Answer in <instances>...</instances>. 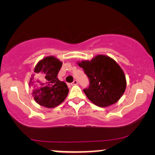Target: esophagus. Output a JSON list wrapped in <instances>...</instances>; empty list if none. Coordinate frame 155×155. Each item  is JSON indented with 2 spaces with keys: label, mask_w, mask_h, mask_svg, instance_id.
<instances>
[{
  "label": "esophagus",
  "mask_w": 155,
  "mask_h": 155,
  "mask_svg": "<svg viewBox=\"0 0 155 155\" xmlns=\"http://www.w3.org/2000/svg\"><path fill=\"white\" fill-rule=\"evenodd\" d=\"M78 81H74L73 82H72V83H71V85H78Z\"/></svg>",
  "instance_id": "1"
}]
</instances>
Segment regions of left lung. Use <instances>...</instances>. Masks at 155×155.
Here are the masks:
<instances>
[{
    "label": "left lung",
    "mask_w": 155,
    "mask_h": 155,
    "mask_svg": "<svg viewBox=\"0 0 155 155\" xmlns=\"http://www.w3.org/2000/svg\"><path fill=\"white\" fill-rule=\"evenodd\" d=\"M78 65L90 81L89 87L83 91L96 106L106 107L114 104L124 94L125 75L119 64L110 56L97 55L91 61H78Z\"/></svg>",
    "instance_id": "1"
}]
</instances>
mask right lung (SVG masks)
<instances>
[{
  "label": "right lung",
  "mask_w": 155,
  "mask_h": 155,
  "mask_svg": "<svg viewBox=\"0 0 155 155\" xmlns=\"http://www.w3.org/2000/svg\"><path fill=\"white\" fill-rule=\"evenodd\" d=\"M62 62L54 56L43 58L34 69L30 80L35 101L41 106L54 108L64 101L69 89L66 83L60 81L57 75ZM37 79H36V78Z\"/></svg>",
  "instance_id": "right-lung-1"
}]
</instances>
